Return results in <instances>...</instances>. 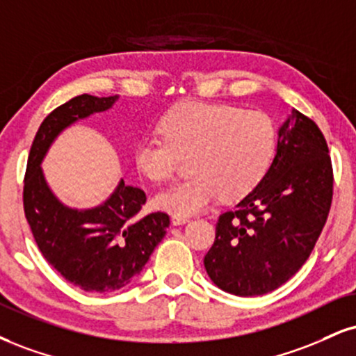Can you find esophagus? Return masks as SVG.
<instances>
[{
	"label": "esophagus",
	"instance_id": "1",
	"mask_svg": "<svg viewBox=\"0 0 356 356\" xmlns=\"http://www.w3.org/2000/svg\"><path fill=\"white\" fill-rule=\"evenodd\" d=\"M189 220H191L189 217H181V216H174L172 217V224L174 225H184V224H187Z\"/></svg>",
	"mask_w": 356,
	"mask_h": 356
}]
</instances>
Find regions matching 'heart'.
<instances>
[{
    "mask_svg": "<svg viewBox=\"0 0 356 356\" xmlns=\"http://www.w3.org/2000/svg\"><path fill=\"white\" fill-rule=\"evenodd\" d=\"M162 137L136 144V169L151 182H164L189 157L194 175L161 191L154 204L174 216L202 212L224 195L238 200L267 177L278 145L277 127L262 111L225 102L186 101L159 121Z\"/></svg>",
    "mask_w": 356,
    "mask_h": 356,
    "instance_id": "b5f03b06",
    "label": "heart"
}]
</instances>
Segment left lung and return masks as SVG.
Masks as SVG:
<instances>
[{"label": "left lung", "mask_w": 356, "mask_h": 356, "mask_svg": "<svg viewBox=\"0 0 356 356\" xmlns=\"http://www.w3.org/2000/svg\"><path fill=\"white\" fill-rule=\"evenodd\" d=\"M332 197L327 140L310 118L293 111L278 131L267 177L217 220L216 241L204 257L211 280L238 297L284 285L314 250Z\"/></svg>", "instance_id": "8db88e82"}]
</instances>
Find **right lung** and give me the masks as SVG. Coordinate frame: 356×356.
<instances>
[{"instance_id":"right-lung-1","label":"right lung","mask_w":356,"mask_h":356,"mask_svg":"<svg viewBox=\"0 0 356 356\" xmlns=\"http://www.w3.org/2000/svg\"><path fill=\"white\" fill-rule=\"evenodd\" d=\"M114 101L115 96L81 94L46 115L24 174L23 207L34 242L51 267L86 292H113L129 284L170 224L165 212L143 216L145 192L124 181L91 211L64 207L46 186L40 164L54 137L78 119L109 109Z\"/></svg>"}]
</instances>
